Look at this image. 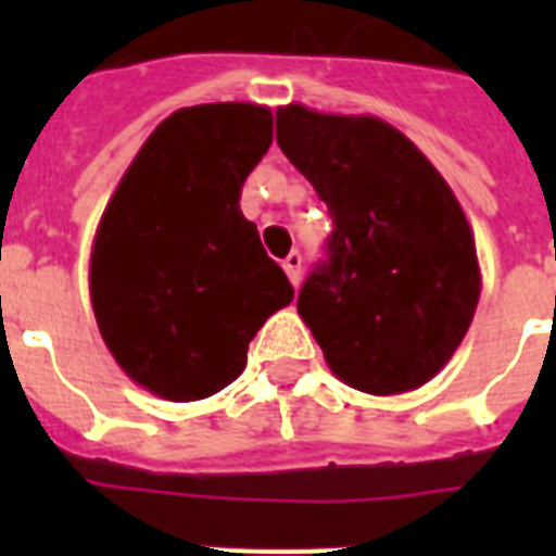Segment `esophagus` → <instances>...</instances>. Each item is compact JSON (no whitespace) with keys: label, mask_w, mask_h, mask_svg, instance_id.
I'll use <instances>...</instances> for the list:
<instances>
[{"label":"esophagus","mask_w":556,"mask_h":556,"mask_svg":"<svg viewBox=\"0 0 556 556\" xmlns=\"http://www.w3.org/2000/svg\"><path fill=\"white\" fill-rule=\"evenodd\" d=\"M283 269H287L289 281H292L294 287H298V283H301V275H303V255L298 253V250H292V253H289L287 258H283Z\"/></svg>","instance_id":"34e87169"}]
</instances>
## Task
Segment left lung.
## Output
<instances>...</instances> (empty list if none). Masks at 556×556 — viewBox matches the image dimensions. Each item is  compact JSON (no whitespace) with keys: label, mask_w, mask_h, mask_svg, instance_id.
Masks as SVG:
<instances>
[{"label":"left lung","mask_w":556,"mask_h":556,"mask_svg":"<svg viewBox=\"0 0 556 556\" xmlns=\"http://www.w3.org/2000/svg\"><path fill=\"white\" fill-rule=\"evenodd\" d=\"M278 144L333 217L328 262L298 314L339 381L367 395L424 387L473 323L481 267L459 200L390 122L289 102Z\"/></svg>","instance_id":"left-lung-1"}]
</instances>
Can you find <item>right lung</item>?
<instances>
[{
    "label": "right lung",
    "mask_w": 556,
    "mask_h": 556,
    "mask_svg": "<svg viewBox=\"0 0 556 556\" xmlns=\"http://www.w3.org/2000/svg\"><path fill=\"white\" fill-rule=\"evenodd\" d=\"M273 144V111L205 102L147 136L97 225L88 292L116 365L152 395L189 404L248 365L255 331L294 298L239 211Z\"/></svg>",
    "instance_id": "obj_1"
}]
</instances>
